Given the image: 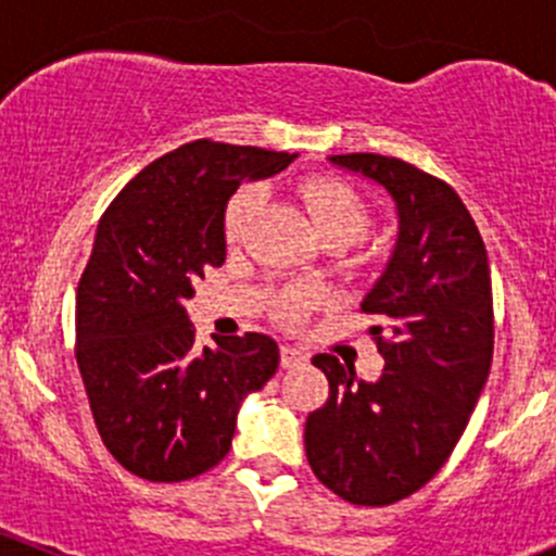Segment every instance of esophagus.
Returning a JSON list of instances; mask_svg holds the SVG:
<instances>
[{
    "instance_id": "obj_1",
    "label": "esophagus",
    "mask_w": 556,
    "mask_h": 556,
    "mask_svg": "<svg viewBox=\"0 0 556 556\" xmlns=\"http://www.w3.org/2000/svg\"><path fill=\"white\" fill-rule=\"evenodd\" d=\"M279 361H282V368H299L309 363V355H306L304 350H299V346L285 344L282 350H279Z\"/></svg>"
}]
</instances>
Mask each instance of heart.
Returning <instances> with one entry per match:
<instances>
[{"instance_id":"b5f03b06","label":"heart","mask_w":556,"mask_h":556,"mask_svg":"<svg viewBox=\"0 0 556 556\" xmlns=\"http://www.w3.org/2000/svg\"><path fill=\"white\" fill-rule=\"evenodd\" d=\"M306 206H309L314 223L319 228V237L325 233H344L346 239L355 242L363 231L368 228V206L361 199L352 185L336 177H312L306 179L301 188ZM257 206V190L244 188L233 193V199L226 206V237L239 239L244 231L247 220H250L252 210ZM314 290L309 288H290L285 290L279 299V312L282 317H299L312 306Z\"/></svg>"}]
</instances>
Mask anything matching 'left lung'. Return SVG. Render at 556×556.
<instances>
[{
    "instance_id": "obj_1",
    "label": "left lung",
    "mask_w": 556,
    "mask_h": 556,
    "mask_svg": "<svg viewBox=\"0 0 556 556\" xmlns=\"http://www.w3.org/2000/svg\"><path fill=\"white\" fill-rule=\"evenodd\" d=\"M384 185L397 244L361 312L384 357L377 382L336 355H314L328 401L306 417L314 476L352 506H390L450 459L492 366L495 314L486 247L452 185L392 155H330Z\"/></svg>"
}]
</instances>
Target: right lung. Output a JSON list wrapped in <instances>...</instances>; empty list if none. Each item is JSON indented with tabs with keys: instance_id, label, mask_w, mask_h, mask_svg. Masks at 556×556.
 Returning a JSON list of instances; mask_svg holds the SVG:
<instances>
[{
	"instance_id": "right-lung-1",
	"label": "right lung",
	"mask_w": 556,
	"mask_h": 556,
	"mask_svg": "<svg viewBox=\"0 0 556 556\" xmlns=\"http://www.w3.org/2000/svg\"><path fill=\"white\" fill-rule=\"evenodd\" d=\"M290 153L195 139L144 166L106 206L77 285L75 357L93 422L139 479L172 484L231 450L239 403L279 366L271 336L195 350L185 299L226 261L228 199Z\"/></svg>"
}]
</instances>
